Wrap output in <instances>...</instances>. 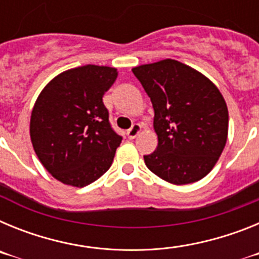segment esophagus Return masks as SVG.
Masks as SVG:
<instances>
[{
    "label": "esophagus",
    "instance_id": "esophagus-1",
    "mask_svg": "<svg viewBox=\"0 0 259 259\" xmlns=\"http://www.w3.org/2000/svg\"><path fill=\"white\" fill-rule=\"evenodd\" d=\"M140 131H141V124H139V123H135V124L132 125V127L127 131L128 139H131V140L132 139H135V137L139 135V132Z\"/></svg>",
    "mask_w": 259,
    "mask_h": 259
}]
</instances>
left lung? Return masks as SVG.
Segmentation results:
<instances>
[{"mask_svg": "<svg viewBox=\"0 0 259 259\" xmlns=\"http://www.w3.org/2000/svg\"><path fill=\"white\" fill-rule=\"evenodd\" d=\"M154 109L157 149L146 167L176 185L207 175L224 149L228 110L219 89L198 71L175 59L132 68Z\"/></svg>", "mask_w": 259, "mask_h": 259, "instance_id": "left-lung-1", "label": "left lung"}]
</instances>
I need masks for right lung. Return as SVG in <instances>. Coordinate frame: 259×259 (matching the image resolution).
Returning a JSON list of instances; mask_svg holds the SVG:
<instances>
[{
    "mask_svg": "<svg viewBox=\"0 0 259 259\" xmlns=\"http://www.w3.org/2000/svg\"><path fill=\"white\" fill-rule=\"evenodd\" d=\"M116 68L87 65L56 76L31 114L29 134L44 167L63 184L83 188L110 168L123 137L113 130L102 97Z\"/></svg>",
    "mask_w": 259,
    "mask_h": 259,
    "instance_id": "right-lung-1",
    "label": "right lung"
}]
</instances>
